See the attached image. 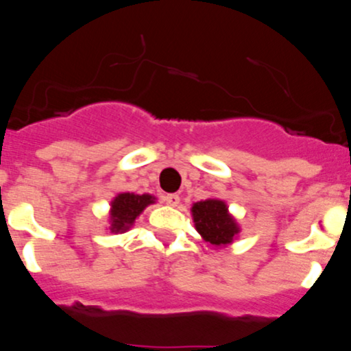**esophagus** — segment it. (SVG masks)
<instances>
[{
  "instance_id": "obj_1",
  "label": "esophagus",
  "mask_w": 351,
  "mask_h": 351,
  "mask_svg": "<svg viewBox=\"0 0 351 351\" xmlns=\"http://www.w3.org/2000/svg\"><path fill=\"white\" fill-rule=\"evenodd\" d=\"M164 201L169 204V206H177L180 199L177 194H167V196H164Z\"/></svg>"
}]
</instances>
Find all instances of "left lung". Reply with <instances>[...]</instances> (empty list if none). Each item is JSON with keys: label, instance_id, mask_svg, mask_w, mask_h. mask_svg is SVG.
<instances>
[{"label": "left lung", "instance_id": "1", "mask_svg": "<svg viewBox=\"0 0 351 351\" xmlns=\"http://www.w3.org/2000/svg\"><path fill=\"white\" fill-rule=\"evenodd\" d=\"M193 218L196 230L206 242L213 245L230 244L239 232L234 218L227 213V204L220 199L199 201L193 206Z\"/></svg>", "mask_w": 351, "mask_h": 351}]
</instances>
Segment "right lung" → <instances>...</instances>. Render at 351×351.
Returning <instances> with one entry per match:
<instances>
[{
  "mask_svg": "<svg viewBox=\"0 0 351 351\" xmlns=\"http://www.w3.org/2000/svg\"><path fill=\"white\" fill-rule=\"evenodd\" d=\"M150 203H154V197L150 194H133L123 193L112 201V210H110V230L112 232H126L134 223L138 215L145 210Z\"/></svg>",
  "mask_w": 351,
  "mask_h": 351,
  "instance_id": "1",
  "label": "right lung"
}]
</instances>
